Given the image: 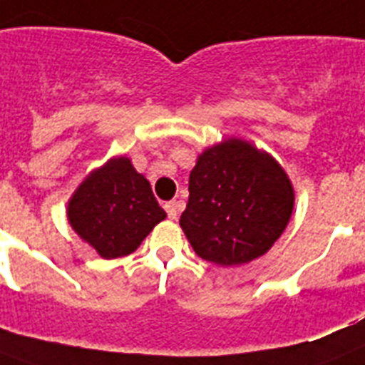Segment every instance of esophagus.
Instances as JSON below:
<instances>
[{"instance_id":"1","label":"esophagus","mask_w":365,"mask_h":365,"mask_svg":"<svg viewBox=\"0 0 365 365\" xmlns=\"http://www.w3.org/2000/svg\"><path fill=\"white\" fill-rule=\"evenodd\" d=\"M180 210H182V202L170 200L165 204V211H167V215L170 217V219H178V213H180Z\"/></svg>"}]
</instances>
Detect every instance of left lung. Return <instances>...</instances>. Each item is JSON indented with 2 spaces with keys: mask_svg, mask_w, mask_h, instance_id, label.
Returning a JSON list of instances; mask_svg holds the SVG:
<instances>
[{
  "mask_svg": "<svg viewBox=\"0 0 365 365\" xmlns=\"http://www.w3.org/2000/svg\"><path fill=\"white\" fill-rule=\"evenodd\" d=\"M293 200L292 182L271 155L230 139L198 158L180 226L202 259L241 265L263 256L280 237Z\"/></svg>",
  "mask_w": 365,
  "mask_h": 365,
  "instance_id": "8db88e82",
  "label": "left lung"
}]
</instances>
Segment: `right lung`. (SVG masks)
<instances>
[{
    "mask_svg": "<svg viewBox=\"0 0 365 365\" xmlns=\"http://www.w3.org/2000/svg\"><path fill=\"white\" fill-rule=\"evenodd\" d=\"M165 217L148 180L125 158L111 159L94 170L68 204L72 228L106 259L137 250Z\"/></svg>",
    "mask_w": 365,
    "mask_h": 365,
    "instance_id": "add662e5",
    "label": "right lung"
}]
</instances>
